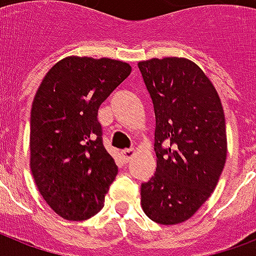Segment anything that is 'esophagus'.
<instances>
[{
  "label": "esophagus",
  "mask_w": 256,
  "mask_h": 256,
  "mask_svg": "<svg viewBox=\"0 0 256 256\" xmlns=\"http://www.w3.org/2000/svg\"><path fill=\"white\" fill-rule=\"evenodd\" d=\"M134 156H136V152L134 150H124V152H120V156H122V160H124V164H128V162H130V160L134 158Z\"/></svg>",
  "instance_id": "34e87169"
}]
</instances>
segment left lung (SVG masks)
<instances>
[{"label":"left lung","mask_w":256,"mask_h":256,"mask_svg":"<svg viewBox=\"0 0 256 256\" xmlns=\"http://www.w3.org/2000/svg\"><path fill=\"white\" fill-rule=\"evenodd\" d=\"M156 112V174L140 186V206L160 224L190 219L218 184L227 156L222 100L187 58L138 62Z\"/></svg>","instance_id":"obj_1"}]
</instances>
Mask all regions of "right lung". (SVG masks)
Returning a JSON list of instances; mask_svg holds the SVG:
<instances>
[{
    "mask_svg": "<svg viewBox=\"0 0 256 256\" xmlns=\"http://www.w3.org/2000/svg\"><path fill=\"white\" fill-rule=\"evenodd\" d=\"M130 73L128 62L70 56L46 73L34 96L30 168L42 198L66 220L98 214L118 174L96 116Z\"/></svg>",
    "mask_w": 256,
    "mask_h": 256,
    "instance_id": "obj_1",
    "label": "right lung"
}]
</instances>
